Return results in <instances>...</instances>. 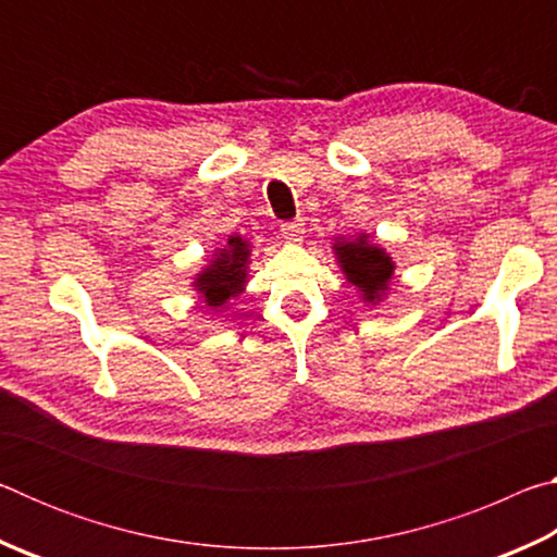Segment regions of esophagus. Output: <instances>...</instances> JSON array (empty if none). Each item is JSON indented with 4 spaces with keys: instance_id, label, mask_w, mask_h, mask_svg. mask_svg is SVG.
<instances>
[{
    "instance_id": "1",
    "label": "esophagus",
    "mask_w": 557,
    "mask_h": 557,
    "mask_svg": "<svg viewBox=\"0 0 557 557\" xmlns=\"http://www.w3.org/2000/svg\"><path fill=\"white\" fill-rule=\"evenodd\" d=\"M280 231H282V235H285V238L292 240V243H299L301 238H305V223H301V219L282 223Z\"/></svg>"
}]
</instances>
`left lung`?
I'll list each match as a JSON object with an SVG mask.
<instances>
[{"instance_id":"left-lung-1","label":"left lung","mask_w":557,"mask_h":557,"mask_svg":"<svg viewBox=\"0 0 557 557\" xmlns=\"http://www.w3.org/2000/svg\"><path fill=\"white\" fill-rule=\"evenodd\" d=\"M336 260L342 265L346 280L358 287L366 301H381L393 277V260L379 245H371L366 235L356 240H336Z\"/></svg>"}]
</instances>
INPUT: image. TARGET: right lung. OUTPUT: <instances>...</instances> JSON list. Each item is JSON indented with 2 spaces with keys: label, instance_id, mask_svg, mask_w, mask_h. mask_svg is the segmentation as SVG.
Wrapping results in <instances>:
<instances>
[{
  "label": "right lung",
  "instance_id": "add662e5",
  "mask_svg": "<svg viewBox=\"0 0 557 557\" xmlns=\"http://www.w3.org/2000/svg\"><path fill=\"white\" fill-rule=\"evenodd\" d=\"M248 262L250 243L240 235H231L225 248H219L215 258L194 280V287L199 289L206 305L219 312L231 299L240 297L248 282Z\"/></svg>",
  "mask_w": 557,
  "mask_h": 557
}]
</instances>
